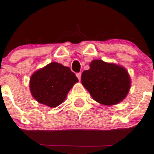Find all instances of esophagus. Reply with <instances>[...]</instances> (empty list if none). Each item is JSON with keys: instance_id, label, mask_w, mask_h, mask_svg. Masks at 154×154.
<instances>
[{"instance_id": "34e87169", "label": "esophagus", "mask_w": 154, "mask_h": 154, "mask_svg": "<svg viewBox=\"0 0 154 154\" xmlns=\"http://www.w3.org/2000/svg\"><path fill=\"white\" fill-rule=\"evenodd\" d=\"M76 76H77V78L79 79V80H80V79H81V76H82V73H81V72L77 73V74H76Z\"/></svg>"}]
</instances>
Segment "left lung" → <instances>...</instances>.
Returning <instances> with one entry per match:
<instances>
[{"label":"left lung","mask_w":154,"mask_h":154,"mask_svg":"<svg viewBox=\"0 0 154 154\" xmlns=\"http://www.w3.org/2000/svg\"><path fill=\"white\" fill-rule=\"evenodd\" d=\"M83 86L97 103L113 105L123 100L131 88L128 72L123 66L95 59L82 72Z\"/></svg>","instance_id":"1"}]
</instances>
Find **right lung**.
<instances>
[{"mask_svg":"<svg viewBox=\"0 0 154 154\" xmlns=\"http://www.w3.org/2000/svg\"><path fill=\"white\" fill-rule=\"evenodd\" d=\"M78 82L68 66L51 62L31 75L30 90L38 103L50 107L62 103L73 85Z\"/></svg>","mask_w":154,"mask_h":154,"instance_id":"obj_1","label":"right lung"}]
</instances>
